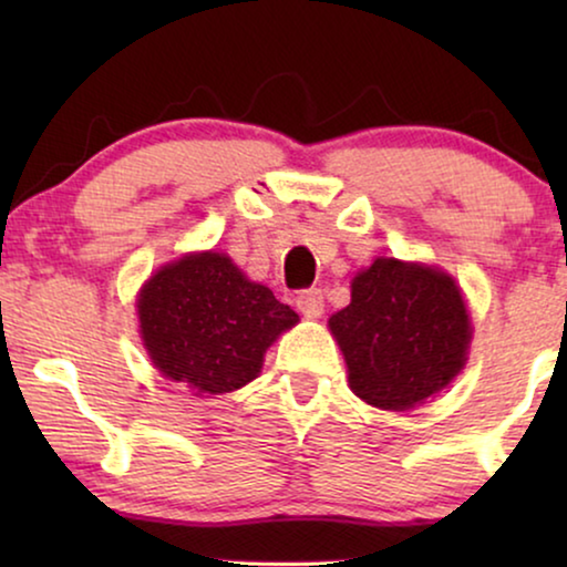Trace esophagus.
I'll return each instance as SVG.
<instances>
[{"mask_svg": "<svg viewBox=\"0 0 567 567\" xmlns=\"http://www.w3.org/2000/svg\"><path fill=\"white\" fill-rule=\"evenodd\" d=\"M297 309L305 317H320L322 309H324V293L322 289H305L297 297Z\"/></svg>", "mask_w": 567, "mask_h": 567, "instance_id": "esophagus-1", "label": "esophagus"}]
</instances>
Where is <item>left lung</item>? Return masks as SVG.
<instances>
[{"label":"left lung","instance_id":"obj_1","mask_svg":"<svg viewBox=\"0 0 567 567\" xmlns=\"http://www.w3.org/2000/svg\"><path fill=\"white\" fill-rule=\"evenodd\" d=\"M363 402L415 408L452 382L467 361L470 317L446 274L379 258L351 284V305L330 317Z\"/></svg>","mask_w":567,"mask_h":567}]
</instances>
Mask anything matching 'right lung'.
<instances>
[{
	"label": "right lung",
	"instance_id": "right-lung-1",
	"mask_svg": "<svg viewBox=\"0 0 567 567\" xmlns=\"http://www.w3.org/2000/svg\"><path fill=\"white\" fill-rule=\"evenodd\" d=\"M138 320L162 374L196 394H224L258 377L266 348L299 315L268 286L247 281L227 255L198 252L150 278Z\"/></svg>",
	"mask_w": 567,
	"mask_h": 567
}]
</instances>
